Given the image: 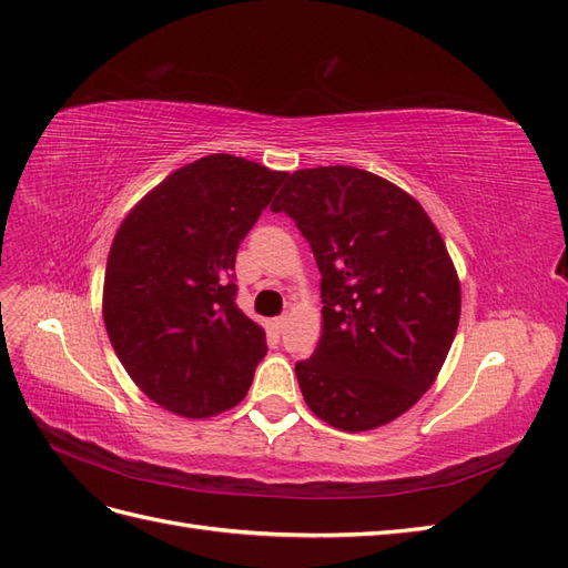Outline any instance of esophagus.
<instances>
[{
    "instance_id": "esophagus-1",
    "label": "esophagus",
    "mask_w": 568,
    "mask_h": 568,
    "mask_svg": "<svg viewBox=\"0 0 568 568\" xmlns=\"http://www.w3.org/2000/svg\"><path fill=\"white\" fill-rule=\"evenodd\" d=\"M286 322H288V315H282V317H274L270 324H272V329H274V332H284Z\"/></svg>"
}]
</instances>
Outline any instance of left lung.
I'll list each match as a JSON object with an SVG mask.
<instances>
[{
  "instance_id": "left-lung-1",
  "label": "left lung",
  "mask_w": 568,
  "mask_h": 568,
  "mask_svg": "<svg viewBox=\"0 0 568 568\" xmlns=\"http://www.w3.org/2000/svg\"><path fill=\"white\" fill-rule=\"evenodd\" d=\"M288 213L322 272V336L296 365L303 398L341 432L379 428L434 386L457 334L462 288L422 203L367 170H296Z\"/></svg>"
}]
</instances>
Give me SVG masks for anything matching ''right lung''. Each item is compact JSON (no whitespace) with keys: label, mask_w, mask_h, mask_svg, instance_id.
<instances>
[{"label":"right lung","mask_w":568,"mask_h":568,"mask_svg":"<svg viewBox=\"0 0 568 568\" xmlns=\"http://www.w3.org/2000/svg\"><path fill=\"white\" fill-rule=\"evenodd\" d=\"M286 178L211 153L153 186L113 236L106 334L136 388L178 417L209 419L242 403L267 353L265 329L234 303L232 270Z\"/></svg>","instance_id":"add662e5"}]
</instances>
